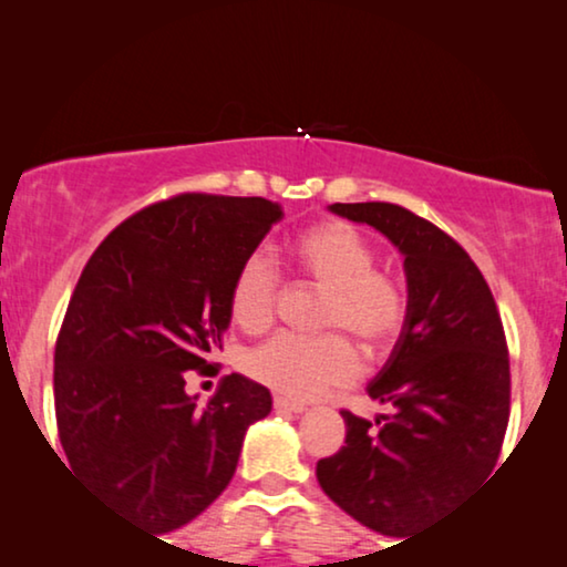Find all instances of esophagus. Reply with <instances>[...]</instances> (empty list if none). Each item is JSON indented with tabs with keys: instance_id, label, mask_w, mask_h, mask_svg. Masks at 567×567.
<instances>
[{
	"instance_id": "34e87169",
	"label": "esophagus",
	"mask_w": 567,
	"mask_h": 567,
	"mask_svg": "<svg viewBox=\"0 0 567 567\" xmlns=\"http://www.w3.org/2000/svg\"><path fill=\"white\" fill-rule=\"evenodd\" d=\"M274 405H276V410H291V413H301V410H307L305 402L289 400V398H286V394H276Z\"/></svg>"
}]
</instances>
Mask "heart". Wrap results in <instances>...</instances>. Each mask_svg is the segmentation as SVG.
Segmentation results:
<instances>
[{
  "label": "heart",
  "instance_id": "heart-1",
  "mask_svg": "<svg viewBox=\"0 0 567 567\" xmlns=\"http://www.w3.org/2000/svg\"><path fill=\"white\" fill-rule=\"evenodd\" d=\"M289 260L301 276L324 289L317 324L355 338L367 353L394 343L405 328L408 286L390 268L377 266V247L353 224L330 219L293 239ZM278 276L266 255L239 262L229 286V315L247 332L266 330L276 312ZM247 369L286 398L307 400L351 382L355 353L340 332L307 338L281 332L247 355Z\"/></svg>",
  "mask_w": 567,
  "mask_h": 567
}]
</instances>
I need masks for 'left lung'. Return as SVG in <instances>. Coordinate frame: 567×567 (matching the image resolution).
I'll return each instance as SVG.
<instances>
[{
    "label": "left lung",
    "mask_w": 567,
    "mask_h": 567,
    "mask_svg": "<svg viewBox=\"0 0 567 567\" xmlns=\"http://www.w3.org/2000/svg\"><path fill=\"white\" fill-rule=\"evenodd\" d=\"M405 255L410 309L398 346L369 384L392 408L371 425L340 410L346 444L317 462L320 487L355 522L405 537L483 483L511 413V367L493 291L464 247L398 204H332Z\"/></svg>",
    "instance_id": "obj_1"
}]
</instances>
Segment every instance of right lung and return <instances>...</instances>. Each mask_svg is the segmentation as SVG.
<instances>
[{"label": "right lung", "mask_w": 567, "mask_h": 567, "mask_svg": "<svg viewBox=\"0 0 567 567\" xmlns=\"http://www.w3.org/2000/svg\"><path fill=\"white\" fill-rule=\"evenodd\" d=\"M281 219L266 198L181 193L121 221L84 266L53 353L56 429L74 475L123 518L159 534L193 522L270 413L243 374L204 408L185 377L216 371L231 278Z\"/></svg>", "instance_id": "obj_1"}]
</instances>
